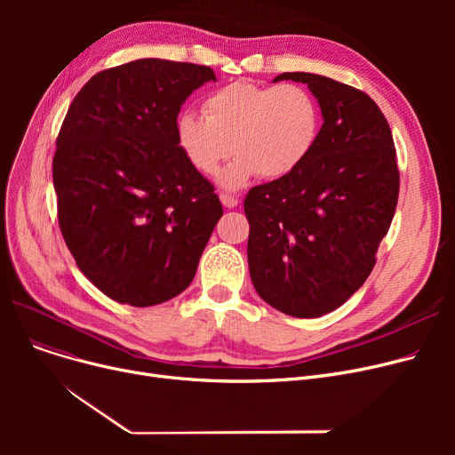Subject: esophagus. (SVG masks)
Listing matches in <instances>:
<instances>
[{
	"instance_id": "esophagus-1",
	"label": "esophagus",
	"mask_w": 455,
	"mask_h": 455,
	"mask_svg": "<svg viewBox=\"0 0 455 455\" xmlns=\"http://www.w3.org/2000/svg\"><path fill=\"white\" fill-rule=\"evenodd\" d=\"M220 199H221L225 208H234V206H237V203H240V199L234 197V196H228V194H221Z\"/></svg>"
}]
</instances>
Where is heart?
Returning a JSON list of instances; mask_svg holds the SVG:
<instances>
[{
    "label": "heart",
    "mask_w": 455,
    "mask_h": 455,
    "mask_svg": "<svg viewBox=\"0 0 455 455\" xmlns=\"http://www.w3.org/2000/svg\"><path fill=\"white\" fill-rule=\"evenodd\" d=\"M321 132L315 98L299 84L235 81L210 93L204 116L177 117V143L189 164L213 175L223 160H235L221 173L225 188H242L259 175L275 180L293 173L312 155Z\"/></svg>",
    "instance_id": "1"
}]
</instances>
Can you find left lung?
<instances>
[{
	"label": "left lung",
	"mask_w": 455,
	"mask_h": 455,
	"mask_svg": "<svg viewBox=\"0 0 455 455\" xmlns=\"http://www.w3.org/2000/svg\"><path fill=\"white\" fill-rule=\"evenodd\" d=\"M307 84L324 124L290 175L249 189L247 258L254 290L285 315L314 319L362 288L398 203L400 173L386 116L369 95L330 77L288 71Z\"/></svg>",
	"instance_id": "left-lung-1"
}]
</instances>
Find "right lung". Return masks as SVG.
I'll list each match as a JSON object with an SVG mask.
<instances>
[{"label": "right lung", "instance_id": "right-lung-1", "mask_svg": "<svg viewBox=\"0 0 455 455\" xmlns=\"http://www.w3.org/2000/svg\"><path fill=\"white\" fill-rule=\"evenodd\" d=\"M208 66L140 59L95 74L71 101L53 156L57 215L83 275L119 304L182 293L223 215L177 143L188 95Z\"/></svg>", "mask_w": 455, "mask_h": 455}]
</instances>
